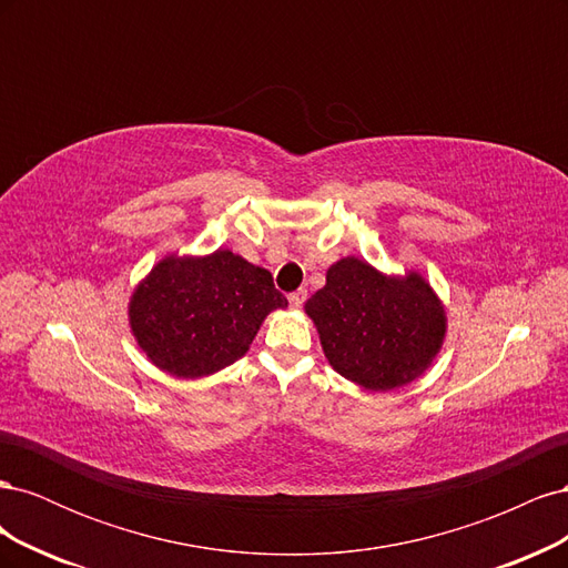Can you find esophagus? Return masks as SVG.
Segmentation results:
<instances>
[{
  "label": "esophagus",
  "instance_id": "esophagus-1",
  "mask_svg": "<svg viewBox=\"0 0 568 568\" xmlns=\"http://www.w3.org/2000/svg\"><path fill=\"white\" fill-rule=\"evenodd\" d=\"M305 298H307L305 291H294V294H288V303H291V307H296V311L305 303Z\"/></svg>",
  "mask_w": 568,
  "mask_h": 568
}]
</instances>
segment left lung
I'll return each mask as SVG.
<instances>
[{
  "instance_id": "left-lung-1",
  "label": "left lung",
  "mask_w": 568,
  "mask_h": 568,
  "mask_svg": "<svg viewBox=\"0 0 568 568\" xmlns=\"http://www.w3.org/2000/svg\"><path fill=\"white\" fill-rule=\"evenodd\" d=\"M329 365L367 390H393L422 376L445 338V311L419 272L386 277L359 257H341L307 298Z\"/></svg>"
}]
</instances>
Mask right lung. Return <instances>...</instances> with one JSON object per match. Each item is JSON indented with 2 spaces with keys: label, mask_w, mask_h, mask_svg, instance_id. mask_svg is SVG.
Here are the masks:
<instances>
[{
  "label": "right lung",
  "mask_w": 568,
  "mask_h": 568,
  "mask_svg": "<svg viewBox=\"0 0 568 568\" xmlns=\"http://www.w3.org/2000/svg\"><path fill=\"white\" fill-rule=\"evenodd\" d=\"M286 305L272 274L232 251L168 255L134 288L130 326L159 369L199 379L246 355L263 320Z\"/></svg>",
  "instance_id": "1"
}]
</instances>
